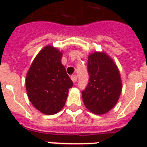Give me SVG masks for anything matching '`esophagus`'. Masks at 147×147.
Masks as SVG:
<instances>
[{
  "instance_id": "obj_1",
  "label": "esophagus",
  "mask_w": 147,
  "mask_h": 147,
  "mask_svg": "<svg viewBox=\"0 0 147 147\" xmlns=\"http://www.w3.org/2000/svg\"><path fill=\"white\" fill-rule=\"evenodd\" d=\"M71 79L74 83H76V82H77V79H78V78H77V76H76V75H74V76H71Z\"/></svg>"
}]
</instances>
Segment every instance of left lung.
I'll list each match as a JSON object with an SVG mask.
<instances>
[{
    "label": "left lung",
    "instance_id": "obj_1",
    "mask_svg": "<svg viewBox=\"0 0 147 147\" xmlns=\"http://www.w3.org/2000/svg\"><path fill=\"white\" fill-rule=\"evenodd\" d=\"M89 82L82 92L83 103L95 114H104L115 106L122 91L121 75L117 65L104 52H94L88 57Z\"/></svg>",
    "mask_w": 147,
    "mask_h": 147
}]
</instances>
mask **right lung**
<instances>
[{
    "mask_svg": "<svg viewBox=\"0 0 147 147\" xmlns=\"http://www.w3.org/2000/svg\"><path fill=\"white\" fill-rule=\"evenodd\" d=\"M62 53L48 45L33 59L26 77L29 100L41 113L53 115L63 108L73 82L61 59Z\"/></svg>",
    "mask_w": 147,
    "mask_h": 147,
    "instance_id": "add662e5",
    "label": "right lung"
}]
</instances>
